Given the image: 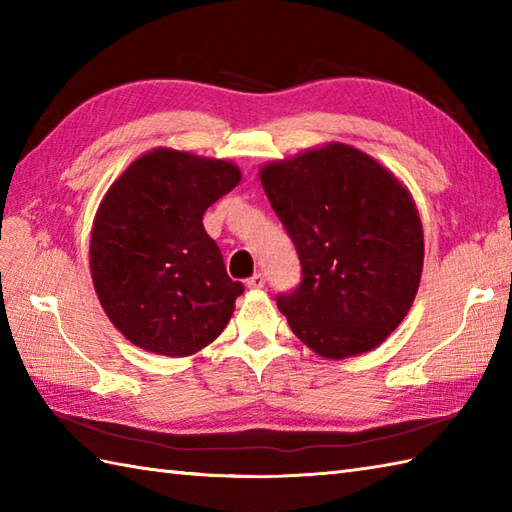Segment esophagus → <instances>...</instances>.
<instances>
[{
  "label": "esophagus",
  "mask_w": 512,
  "mask_h": 512,
  "mask_svg": "<svg viewBox=\"0 0 512 512\" xmlns=\"http://www.w3.org/2000/svg\"><path fill=\"white\" fill-rule=\"evenodd\" d=\"M264 284H266V279H264L262 273H255L253 277L246 279V286H248L250 290H262Z\"/></svg>",
  "instance_id": "obj_1"
}]
</instances>
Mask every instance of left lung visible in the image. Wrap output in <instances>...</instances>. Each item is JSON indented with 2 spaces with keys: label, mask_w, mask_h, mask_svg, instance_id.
<instances>
[{
  "label": "left lung",
  "mask_w": 512,
  "mask_h": 512,
  "mask_svg": "<svg viewBox=\"0 0 512 512\" xmlns=\"http://www.w3.org/2000/svg\"><path fill=\"white\" fill-rule=\"evenodd\" d=\"M301 264L277 295L292 332L325 358L372 350L416 299L424 242L409 191L374 158L332 143L259 173Z\"/></svg>",
  "instance_id": "obj_1"
}]
</instances>
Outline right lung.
Listing matches in <instances>:
<instances>
[{
	"mask_svg": "<svg viewBox=\"0 0 512 512\" xmlns=\"http://www.w3.org/2000/svg\"><path fill=\"white\" fill-rule=\"evenodd\" d=\"M239 178L226 160L154 149L107 191L92 228V281L134 345L189 356L226 328L244 286L226 275L202 215Z\"/></svg>",
	"mask_w": 512,
	"mask_h": 512,
	"instance_id": "1",
	"label": "right lung"
}]
</instances>
